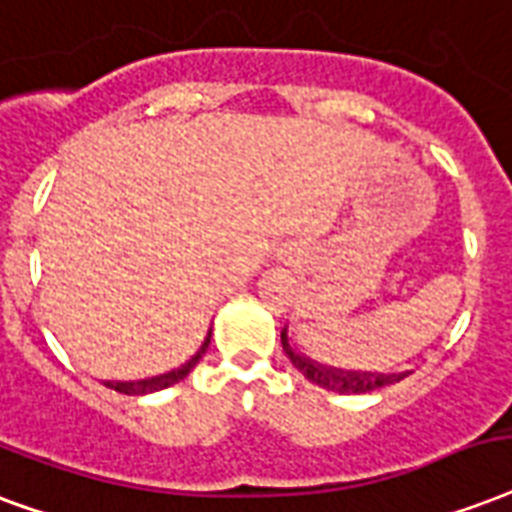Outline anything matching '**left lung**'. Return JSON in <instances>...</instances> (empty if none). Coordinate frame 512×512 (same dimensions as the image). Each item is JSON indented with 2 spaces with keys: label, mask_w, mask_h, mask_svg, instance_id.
I'll list each match as a JSON object with an SVG mask.
<instances>
[{
  "label": "left lung",
  "mask_w": 512,
  "mask_h": 512,
  "mask_svg": "<svg viewBox=\"0 0 512 512\" xmlns=\"http://www.w3.org/2000/svg\"><path fill=\"white\" fill-rule=\"evenodd\" d=\"M282 346L292 365H295L311 384L322 386V389H330V392H338V395H365V392H376V389H384V386L395 384V381L403 378L384 376V373H351V370L322 368L317 362L306 360V357H300V354L292 351L290 341H287V330H282Z\"/></svg>",
  "instance_id": "obj_1"
}]
</instances>
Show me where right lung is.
I'll return each mask as SVG.
<instances>
[{"mask_svg":"<svg viewBox=\"0 0 512 512\" xmlns=\"http://www.w3.org/2000/svg\"><path fill=\"white\" fill-rule=\"evenodd\" d=\"M209 341H212V333L206 335L204 346H201V351L195 354L193 360L187 362V365H182V368H179V370H171V373H166V376L150 378V381H136V384H134V381H128V384H109V381H107V386H112L115 392H123V395H150V392H158V389H166V386H171V384H177V381H182V378H185L187 373L193 370L195 362L201 360V357H204V351L209 349Z\"/></svg>","mask_w":512,"mask_h":512,"instance_id":"obj_1","label":"right lung"}]
</instances>
